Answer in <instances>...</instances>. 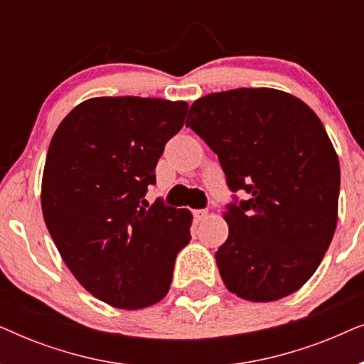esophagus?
Returning <instances> with one entry per match:
<instances>
[{"mask_svg":"<svg viewBox=\"0 0 364 364\" xmlns=\"http://www.w3.org/2000/svg\"><path fill=\"white\" fill-rule=\"evenodd\" d=\"M193 217H196L197 222H202L208 217V212L207 210H193Z\"/></svg>","mask_w":364,"mask_h":364,"instance_id":"esophagus-1","label":"esophagus"}]
</instances>
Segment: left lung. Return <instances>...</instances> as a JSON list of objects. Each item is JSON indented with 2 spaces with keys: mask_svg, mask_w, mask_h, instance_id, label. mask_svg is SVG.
<instances>
[{
  "mask_svg": "<svg viewBox=\"0 0 364 364\" xmlns=\"http://www.w3.org/2000/svg\"><path fill=\"white\" fill-rule=\"evenodd\" d=\"M186 126L217 154L228 187L250 196L223 212V285L257 303L300 290L338 222L340 162L320 117L285 91L240 87L197 99Z\"/></svg>",
  "mask_w": 364,
  "mask_h": 364,
  "instance_id": "obj_1",
  "label": "left lung"
}]
</instances>
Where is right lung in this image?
<instances>
[{"instance_id":"1","label":"right lung","mask_w":364,"mask_h":364,"mask_svg":"<svg viewBox=\"0 0 364 364\" xmlns=\"http://www.w3.org/2000/svg\"><path fill=\"white\" fill-rule=\"evenodd\" d=\"M187 109L186 101L159 97H91L63 119L49 144L44 222L76 280L114 308L161 301L177 253L191 242V210L142 200Z\"/></svg>"}]
</instances>
